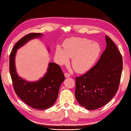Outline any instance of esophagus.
<instances>
[{
    "label": "esophagus",
    "instance_id": "esophagus-1",
    "mask_svg": "<svg viewBox=\"0 0 131 131\" xmlns=\"http://www.w3.org/2000/svg\"><path fill=\"white\" fill-rule=\"evenodd\" d=\"M65 78H69V77L70 76V75L69 73H67V72H66V73H65Z\"/></svg>",
    "mask_w": 131,
    "mask_h": 131
}]
</instances>
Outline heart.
I'll return each mask as SVG.
<instances>
[{"mask_svg":"<svg viewBox=\"0 0 131 131\" xmlns=\"http://www.w3.org/2000/svg\"><path fill=\"white\" fill-rule=\"evenodd\" d=\"M64 49L58 47L55 57L60 64H64L72 58V66L79 73L88 71L94 65L101 52L99 43L88 38L72 37L63 43Z\"/></svg>","mask_w":131,"mask_h":131,"instance_id":"obj_1","label":"heart"}]
</instances>
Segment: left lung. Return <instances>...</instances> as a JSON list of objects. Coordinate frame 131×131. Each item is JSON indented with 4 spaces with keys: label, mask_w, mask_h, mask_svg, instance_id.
I'll return each instance as SVG.
<instances>
[{
    "label": "left lung",
    "mask_w": 131,
    "mask_h": 131,
    "mask_svg": "<svg viewBox=\"0 0 131 131\" xmlns=\"http://www.w3.org/2000/svg\"><path fill=\"white\" fill-rule=\"evenodd\" d=\"M107 47L97 63L76 78L75 97L88 110L106 104L117 92L122 70V58L117 46L107 36Z\"/></svg>",
    "instance_id": "8db88e82"
}]
</instances>
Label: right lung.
<instances>
[{"label":"right lung","mask_w":131,"mask_h":131,"mask_svg":"<svg viewBox=\"0 0 131 131\" xmlns=\"http://www.w3.org/2000/svg\"><path fill=\"white\" fill-rule=\"evenodd\" d=\"M42 36L41 33H30L18 40L10 54L9 69L16 94L29 106L37 110L51 107L57 100L60 86L65 76L60 66L55 63H49L45 76L37 82H30L18 76L16 71L15 56L17 49L26 42Z\"/></svg>","instance_id":"1"}]
</instances>
